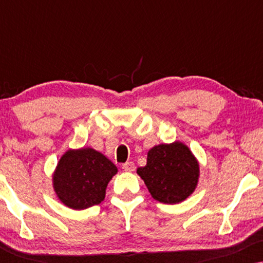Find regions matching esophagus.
I'll list each match as a JSON object with an SVG mask.
<instances>
[{
	"mask_svg": "<svg viewBox=\"0 0 263 263\" xmlns=\"http://www.w3.org/2000/svg\"><path fill=\"white\" fill-rule=\"evenodd\" d=\"M122 168H123L124 171L127 172H133L135 170V164L133 163V161H128V163L123 164V166H122Z\"/></svg>",
	"mask_w": 263,
	"mask_h": 263,
	"instance_id": "obj_1",
	"label": "esophagus"
}]
</instances>
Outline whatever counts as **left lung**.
I'll return each mask as SVG.
<instances>
[{
  "label": "left lung",
  "instance_id": "left-lung-1",
  "mask_svg": "<svg viewBox=\"0 0 263 263\" xmlns=\"http://www.w3.org/2000/svg\"><path fill=\"white\" fill-rule=\"evenodd\" d=\"M138 174L151 196L161 203H181L195 192L200 164L185 143L174 141L156 145L147 152L146 166Z\"/></svg>",
  "mask_w": 263,
  "mask_h": 263
}]
</instances>
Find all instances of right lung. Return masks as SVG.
<instances>
[{
	"label": "right lung",
	"mask_w": 263,
	"mask_h": 263,
	"mask_svg": "<svg viewBox=\"0 0 263 263\" xmlns=\"http://www.w3.org/2000/svg\"><path fill=\"white\" fill-rule=\"evenodd\" d=\"M117 171L112 161L91 147L70 148L52 172L53 192L66 207L86 210L105 199L107 184Z\"/></svg>",
	"instance_id": "add662e5"
}]
</instances>
